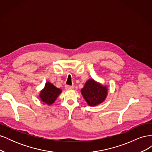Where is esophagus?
Here are the masks:
<instances>
[{
	"label": "esophagus",
	"mask_w": 152,
	"mask_h": 152,
	"mask_svg": "<svg viewBox=\"0 0 152 152\" xmlns=\"http://www.w3.org/2000/svg\"><path fill=\"white\" fill-rule=\"evenodd\" d=\"M65 89L66 90H72L73 89V87L72 86H68V85H66L65 86Z\"/></svg>",
	"instance_id": "1"
}]
</instances>
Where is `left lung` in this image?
Returning <instances> with one entry per match:
<instances>
[{"label":"left lung","mask_w":152,"mask_h":152,"mask_svg":"<svg viewBox=\"0 0 152 152\" xmlns=\"http://www.w3.org/2000/svg\"><path fill=\"white\" fill-rule=\"evenodd\" d=\"M80 91L87 104L94 107L103 103L107 98L108 87L93 79H89Z\"/></svg>","instance_id":"obj_1"}]
</instances>
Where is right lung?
I'll return each instance as SVG.
<instances>
[{
	"instance_id": "right-lung-1",
	"label": "right lung",
	"mask_w": 152,
	"mask_h": 152,
	"mask_svg": "<svg viewBox=\"0 0 152 152\" xmlns=\"http://www.w3.org/2000/svg\"><path fill=\"white\" fill-rule=\"evenodd\" d=\"M61 92V89L58 88L50 82H47L44 89L40 92L39 98L43 103L50 106L54 103Z\"/></svg>"
}]
</instances>
